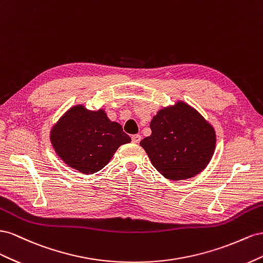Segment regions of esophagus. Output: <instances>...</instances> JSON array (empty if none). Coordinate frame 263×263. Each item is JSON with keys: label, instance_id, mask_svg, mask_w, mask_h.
<instances>
[{"label": "esophagus", "instance_id": "obj_1", "mask_svg": "<svg viewBox=\"0 0 263 263\" xmlns=\"http://www.w3.org/2000/svg\"><path fill=\"white\" fill-rule=\"evenodd\" d=\"M140 141H141V136H140V134H134V136H132V142H133V143L138 144Z\"/></svg>", "mask_w": 263, "mask_h": 263}]
</instances>
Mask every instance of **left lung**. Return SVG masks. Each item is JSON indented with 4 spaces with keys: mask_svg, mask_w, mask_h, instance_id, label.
<instances>
[{
    "mask_svg": "<svg viewBox=\"0 0 263 263\" xmlns=\"http://www.w3.org/2000/svg\"><path fill=\"white\" fill-rule=\"evenodd\" d=\"M149 127L151 136L140 145L165 178L194 177L211 162L216 148L215 127L187 102L177 100L160 109Z\"/></svg>",
    "mask_w": 263,
    "mask_h": 263,
    "instance_id": "obj_1",
    "label": "left lung"
}]
</instances>
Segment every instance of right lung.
<instances>
[{
    "label": "right lung",
    "mask_w": 263,
    "mask_h": 263,
    "mask_svg": "<svg viewBox=\"0 0 263 263\" xmlns=\"http://www.w3.org/2000/svg\"><path fill=\"white\" fill-rule=\"evenodd\" d=\"M49 140L67 166L82 174H93L110 162L131 138L121 124L111 121L103 108L89 110L85 104L70 107L51 126Z\"/></svg>",
    "instance_id": "add662e5"
}]
</instances>
